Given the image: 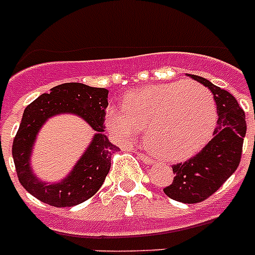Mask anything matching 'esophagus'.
<instances>
[{"mask_svg": "<svg viewBox=\"0 0 255 255\" xmlns=\"http://www.w3.org/2000/svg\"><path fill=\"white\" fill-rule=\"evenodd\" d=\"M137 157H139L140 160H141V161H143V163H145V164H148V165H149V164H152L153 163V160L151 159V157H149V156H147V155H144V153H137Z\"/></svg>", "mask_w": 255, "mask_h": 255, "instance_id": "esophagus-1", "label": "esophagus"}]
</instances>
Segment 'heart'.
<instances>
[{"mask_svg": "<svg viewBox=\"0 0 255 255\" xmlns=\"http://www.w3.org/2000/svg\"><path fill=\"white\" fill-rule=\"evenodd\" d=\"M124 110L110 107L107 128L120 143L147 131V147L157 157L177 161L205 145L216 123L212 92L194 82H173L132 92Z\"/></svg>", "mask_w": 255, "mask_h": 255, "instance_id": "obj_1", "label": "heart"}]
</instances>
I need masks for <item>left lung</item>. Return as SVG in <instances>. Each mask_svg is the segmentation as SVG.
I'll return each mask as SVG.
<instances>
[{
	"mask_svg": "<svg viewBox=\"0 0 255 255\" xmlns=\"http://www.w3.org/2000/svg\"><path fill=\"white\" fill-rule=\"evenodd\" d=\"M208 87L217 104V126L213 139L185 163L174 164L172 184L164 188L168 197L184 204H196L210 197L236 172L246 135L245 112L230 92L202 77L190 75Z\"/></svg>",
	"mask_w": 255,
	"mask_h": 255,
	"instance_id": "8db88e82",
	"label": "left lung"
}]
</instances>
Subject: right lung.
Wrapping results in <instances>:
<instances>
[{"instance_id":"right-lung-1","label":"right lung","mask_w":255,"mask_h":255,"mask_svg":"<svg viewBox=\"0 0 255 255\" xmlns=\"http://www.w3.org/2000/svg\"><path fill=\"white\" fill-rule=\"evenodd\" d=\"M108 107V90L83 83H63L42 94L23 111L14 137L13 160L22 186L39 201L57 208L86 201L103 185L111 168V155L119 148L104 135V118ZM73 113L87 121L96 135L73 170L59 183H45L32 173L29 157L40 127L51 116Z\"/></svg>"}]
</instances>
